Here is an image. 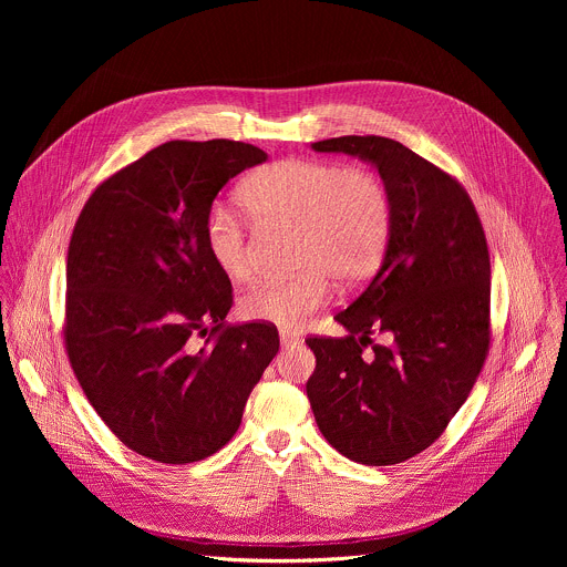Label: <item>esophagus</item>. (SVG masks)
<instances>
[{"label": "esophagus", "instance_id": "esophagus-1", "mask_svg": "<svg viewBox=\"0 0 567 567\" xmlns=\"http://www.w3.org/2000/svg\"><path fill=\"white\" fill-rule=\"evenodd\" d=\"M280 343H282L285 348L296 346V343H298V337H296L293 332H289V330H280Z\"/></svg>", "mask_w": 567, "mask_h": 567}]
</instances>
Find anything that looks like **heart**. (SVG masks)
I'll list each match as a JSON object with an SVG mask.
<instances>
[{
	"label": "heart",
	"mask_w": 567,
	"mask_h": 567,
	"mask_svg": "<svg viewBox=\"0 0 567 567\" xmlns=\"http://www.w3.org/2000/svg\"><path fill=\"white\" fill-rule=\"evenodd\" d=\"M241 206L258 224L296 226L293 267L300 271L254 285L241 293V318L291 330L326 305L332 281L363 282L379 265L392 204L385 184L368 168H341L330 161L289 156L254 173L239 190ZM204 245L213 265L233 282L251 276L249 219L215 202L204 215Z\"/></svg>",
	"instance_id": "obj_1"
}]
</instances>
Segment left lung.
Instances as JSON below:
<instances>
[{
    "label": "left lung",
    "instance_id": "8db88e82",
    "mask_svg": "<svg viewBox=\"0 0 567 567\" xmlns=\"http://www.w3.org/2000/svg\"><path fill=\"white\" fill-rule=\"evenodd\" d=\"M316 152L359 156L379 171L392 204L385 256L334 320L348 337H309L307 396L339 453L368 464L429 449L466 401L492 343V262L464 186L385 136H339ZM383 333L388 344H372Z\"/></svg>",
    "mask_w": 567,
    "mask_h": 567
}]
</instances>
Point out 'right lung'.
Masks as SVG:
<instances>
[{
  "label": "right lung",
  "instance_id": "right-lung-1",
  "mask_svg": "<svg viewBox=\"0 0 567 567\" xmlns=\"http://www.w3.org/2000/svg\"><path fill=\"white\" fill-rule=\"evenodd\" d=\"M262 161L241 141H168L107 177L73 226L69 363L107 429L154 462L217 453L278 354L271 322L224 320L233 287L204 245L217 193Z\"/></svg>",
  "mask_w": 567,
  "mask_h": 567
}]
</instances>
